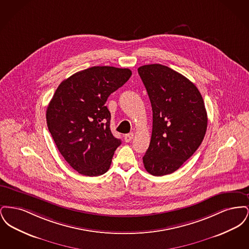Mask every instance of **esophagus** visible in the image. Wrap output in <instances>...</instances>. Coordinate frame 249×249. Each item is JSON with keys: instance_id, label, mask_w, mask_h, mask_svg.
Returning a JSON list of instances; mask_svg holds the SVG:
<instances>
[{"instance_id": "34e87169", "label": "esophagus", "mask_w": 249, "mask_h": 249, "mask_svg": "<svg viewBox=\"0 0 249 249\" xmlns=\"http://www.w3.org/2000/svg\"><path fill=\"white\" fill-rule=\"evenodd\" d=\"M133 137H134L133 132H130V133L124 135V140H125V142H130L133 139Z\"/></svg>"}]
</instances>
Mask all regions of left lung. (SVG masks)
Instances as JSON below:
<instances>
[{
	"instance_id": "left-lung-1",
	"label": "left lung",
	"mask_w": 249,
	"mask_h": 249,
	"mask_svg": "<svg viewBox=\"0 0 249 249\" xmlns=\"http://www.w3.org/2000/svg\"><path fill=\"white\" fill-rule=\"evenodd\" d=\"M149 97L153 127L149 147L142 157L145 170L155 177L172 174L201 145L207 129V113L197 87L161 64L138 68Z\"/></svg>"
}]
</instances>
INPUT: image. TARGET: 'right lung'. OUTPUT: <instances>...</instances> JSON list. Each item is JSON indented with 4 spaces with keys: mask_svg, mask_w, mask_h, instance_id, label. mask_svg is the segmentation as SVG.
Masks as SVG:
<instances>
[{
    "mask_svg": "<svg viewBox=\"0 0 249 249\" xmlns=\"http://www.w3.org/2000/svg\"><path fill=\"white\" fill-rule=\"evenodd\" d=\"M131 75L127 68L94 66L59 84L47 109L49 132L60 154L79 174L107 173L121 143L110 130L109 95Z\"/></svg>",
    "mask_w": 249,
    "mask_h": 249,
    "instance_id": "obj_1",
    "label": "right lung"
}]
</instances>
